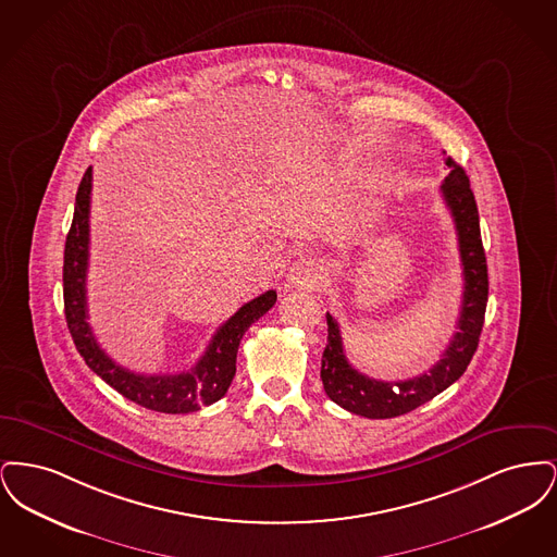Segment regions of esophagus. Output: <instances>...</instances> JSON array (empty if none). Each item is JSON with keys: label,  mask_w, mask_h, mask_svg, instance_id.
<instances>
[{"label": "esophagus", "mask_w": 557, "mask_h": 557, "mask_svg": "<svg viewBox=\"0 0 557 557\" xmlns=\"http://www.w3.org/2000/svg\"><path fill=\"white\" fill-rule=\"evenodd\" d=\"M325 282L323 269L313 259H300L294 263L288 275V286L300 290L318 292Z\"/></svg>", "instance_id": "34e87169"}]
</instances>
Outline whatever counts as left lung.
<instances>
[{
    "label": "left lung",
    "instance_id": "left-lung-1",
    "mask_svg": "<svg viewBox=\"0 0 557 557\" xmlns=\"http://www.w3.org/2000/svg\"><path fill=\"white\" fill-rule=\"evenodd\" d=\"M445 164L449 166V175L445 177L441 191L455 221L463 267V298L457 319V332L432 370L409 380L382 382L355 370L348 363L338 321L327 313V345L321 357V382L325 395L350 413L370 420H388L409 413L438 393L447 391L468 370L476 352L488 300L486 257L480 238V219L470 180L463 166H459L450 157L445 160Z\"/></svg>",
    "mask_w": 557,
    "mask_h": 557
}]
</instances>
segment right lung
<instances>
[{
    "instance_id": "obj_1",
    "label": "right lung",
    "mask_w": 557,
    "mask_h": 557,
    "mask_svg": "<svg viewBox=\"0 0 557 557\" xmlns=\"http://www.w3.org/2000/svg\"><path fill=\"white\" fill-rule=\"evenodd\" d=\"M89 202L91 166L85 171L77 189L75 214L64 244V315L81 357L89 370L98 373L116 393L133 403L160 413H191L225 397L234 375L238 346L246 330L275 305L277 294L267 290L252 298L227 319L212 336L211 345L198 363L184 373L144 375L114 363L100 348L87 323V265H89Z\"/></svg>"
}]
</instances>
